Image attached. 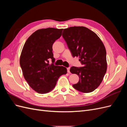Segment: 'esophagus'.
<instances>
[{"label": "esophagus", "instance_id": "obj_1", "mask_svg": "<svg viewBox=\"0 0 127 127\" xmlns=\"http://www.w3.org/2000/svg\"><path fill=\"white\" fill-rule=\"evenodd\" d=\"M67 72H68V73H70V68H69V67L67 68Z\"/></svg>", "mask_w": 127, "mask_h": 127}]
</instances>
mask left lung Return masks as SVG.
<instances>
[{"instance_id": "obj_1", "label": "left lung", "mask_w": 127, "mask_h": 127, "mask_svg": "<svg viewBox=\"0 0 127 127\" xmlns=\"http://www.w3.org/2000/svg\"><path fill=\"white\" fill-rule=\"evenodd\" d=\"M62 36L73 57H78L83 67L72 66L70 71L79 78L73 87L83 93L94 91L102 82L107 69L104 45L94 32L84 26L64 30Z\"/></svg>"}]
</instances>
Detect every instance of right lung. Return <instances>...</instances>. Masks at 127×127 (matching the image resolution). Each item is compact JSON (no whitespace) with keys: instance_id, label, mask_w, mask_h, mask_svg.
<instances>
[{"instance_id":"right-lung-1","label":"right lung","mask_w":127,"mask_h":127,"mask_svg":"<svg viewBox=\"0 0 127 127\" xmlns=\"http://www.w3.org/2000/svg\"><path fill=\"white\" fill-rule=\"evenodd\" d=\"M63 29L38 30L26 40L20 57L24 77L30 86L38 93L51 92L59 77L67 74V69L55 66L52 45L61 36ZM51 59L50 65L48 60Z\"/></svg>"}]
</instances>
